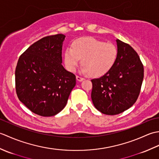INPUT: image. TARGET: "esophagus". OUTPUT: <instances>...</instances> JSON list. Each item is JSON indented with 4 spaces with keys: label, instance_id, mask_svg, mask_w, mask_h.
<instances>
[{
    "label": "esophagus",
    "instance_id": "obj_1",
    "mask_svg": "<svg viewBox=\"0 0 159 159\" xmlns=\"http://www.w3.org/2000/svg\"><path fill=\"white\" fill-rule=\"evenodd\" d=\"M76 80H78V81H82V80H84L83 78L80 77V76H76Z\"/></svg>",
    "mask_w": 159,
    "mask_h": 159
}]
</instances>
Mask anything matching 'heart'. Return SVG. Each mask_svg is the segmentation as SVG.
Returning <instances> with one entry per match:
<instances>
[{
	"label": "heart",
	"mask_w": 159,
	"mask_h": 159,
	"mask_svg": "<svg viewBox=\"0 0 159 159\" xmlns=\"http://www.w3.org/2000/svg\"><path fill=\"white\" fill-rule=\"evenodd\" d=\"M118 56L117 47L90 37L76 39L72 48L66 50L64 59L67 69L74 72L82 60L80 72L98 77L107 74L116 63Z\"/></svg>",
	"instance_id": "obj_1"
}]
</instances>
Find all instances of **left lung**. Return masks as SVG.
I'll return each mask as SVG.
<instances>
[{"instance_id": "1", "label": "left lung", "mask_w": 159, "mask_h": 159, "mask_svg": "<svg viewBox=\"0 0 159 159\" xmlns=\"http://www.w3.org/2000/svg\"><path fill=\"white\" fill-rule=\"evenodd\" d=\"M116 44L118 56L112 68L92 80L93 105L109 116L122 113L133 105L143 79V66L135 50L118 39Z\"/></svg>"}]
</instances>
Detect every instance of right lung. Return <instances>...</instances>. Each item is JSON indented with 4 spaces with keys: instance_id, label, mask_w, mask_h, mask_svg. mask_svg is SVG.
<instances>
[{
    "instance_id": "obj_1",
    "label": "right lung",
    "mask_w": 159,
    "mask_h": 159,
    "mask_svg": "<svg viewBox=\"0 0 159 159\" xmlns=\"http://www.w3.org/2000/svg\"><path fill=\"white\" fill-rule=\"evenodd\" d=\"M66 35L45 37L26 50L16 68V89L20 101L43 117L55 116L66 107L76 85V76L62 66Z\"/></svg>"
}]
</instances>
